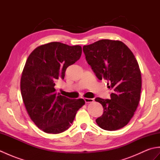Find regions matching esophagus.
I'll use <instances>...</instances> for the list:
<instances>
[{"label": "esophagus", "instance_id": "esophagus-1", "mask_svg": "<svg viewBox=\"0 0 160 160\" xmlns=\"http://www.w3.org/2000/svg\"><path fill=\"white\" fill-rule=\"evenodd\" d=\"M84 102H85L86 103H89V102H93V98H84Z\"/></svg>", "mask_w": 160, "mask_h": 160}]
</instances>
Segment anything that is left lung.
<instances>
[{
  "label": "left lung",
  "mask_w": 160,
  "mask_h": 160,
  "mask_svg": "<svg viewBox=\"0 0 160 160\" xmlns=\"http://www.w3.org/2000/svg\"><path fill=\"white\" fill-rule=\"evenodd\" d=\"M83 52L96 77L107 80L112 91L110 99H95L104 109L96 123L107 131L124 127L133 116L140 99L142 77L136 58L119 40H98L84 46Z\"/></svg>",
  "instance_id": "left-lung-1"
}]
</instances>
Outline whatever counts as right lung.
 I'll use <instances>...</instances> for the list:
<instances>
[{
    "instance_id": "add662e5",
    "label": "right lung",
    "mask_w": 160,
    "mask_h": 160,
    "mask_svg": "<svg viewBox=\"0 0 160 160\" xmlns=\"http://www.w3.org/2000/svg\"><path fill=\"white\" fill-rule=\"evenodd\" d=\"M82 47L52 42L36 48L29 56L20 80V91L27 111L40 129L57 134L70 127L85 102L70 99L56 92L58 81L67 68L80 59Z\"/></svg>"
}]
</instances>
